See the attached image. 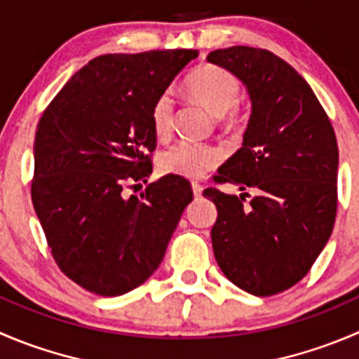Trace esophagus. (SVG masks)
<instances>
[{
	"mask_svg": "<svg viewBox=\"0 0 359 359\" xmlns=\"http://www.w3.org/2000/svg\"><path fill=\"white\" fill-rule=\"evenodd\" d=\"M191 187H193V193H194V196H201V193H203V186H201L200 182H193L191 184Z\"/></svg>",
	"mask_w": 359,
	"mask_h": 359,
	"instance_id": "obj_1",
	"label": "esophagus"
}]
</instances>
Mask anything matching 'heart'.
Listing matches in <instances>:
<instances>
[{
	"label": "heart",
	"instance_id": "1",
	"mask_svg": "<svg viewBox=\"0 0 359 359\" xmlns=\"http://www.w3.org/2000/svg\"><path fill=\"white\" fill-rule=\"evenodd\" d=\"M186 87L194 100L207 107L212 114L221 116L226 126L233 128L242 123V114L236 105L242 87L231 72L217 65H200L187 75ZM173 121L175 100L172 91H163L151 109V124L156 137H168L173 130ZM221 161L222 151L215 145L182 140L159 156V170L168 175L198 179L214 170Z\"/></svg>",
	"mask_w": 359,
	"mask_h": 359
}]
</instances>
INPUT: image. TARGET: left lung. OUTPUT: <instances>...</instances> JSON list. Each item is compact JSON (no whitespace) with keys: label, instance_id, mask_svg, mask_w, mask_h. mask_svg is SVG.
Instances as JSON below:
<instances>
[{"label":"left lung","instance_id":"8db88e82","mask_svg":"<svg viewBox=\"0 0 359 359\" xmlns=\"http://www.w3.org/2000/svg\"><path fill=\"white\" fill-rule=\"evenodd\" d=\"M208 62L247 86L252 114L215 184L254 187L240 196L208 187L217 207L212 247L240 290L272 297L300 283L325 249L337 217L339 147L330 117L304 76L264 48H219Z\"/></svg>","mask_w":359,"mask_h":359}]
</instances>
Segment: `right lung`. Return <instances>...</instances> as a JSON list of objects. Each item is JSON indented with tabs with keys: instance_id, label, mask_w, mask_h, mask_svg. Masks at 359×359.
Segmentation results:
<instances>
[{
	"instance_id": "1",
	"label": "right lung",
	"mask_w": 359,
	"mask_h": 359,
	"mask_svg": "<svg viewBox=\"0 0 359 359\" xmlns=\"http://www.w3.org/2000/svg\"><path fill=\"white\" fill-rule=\"evenodd\" d=\"M196 55L186 48L98 55L38 121L31 200L59 270L83 290L119 297L145 283L193 200L180 175L149 184L140 196L123 189L147 182L152 103Z\"/></svg>"
}]
</instances>
